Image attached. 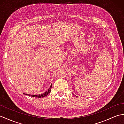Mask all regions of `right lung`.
I'll list each match as a JSON object with an SVG mask.
<instances>
[{
	"label": "right lung",
	"instance_id": "add662e5",
	"mask_svg": "<svg viewBox=\"0 0 124 124\" xmlns=\"http://www.w3.org/2000/svg\"><path fill=\"white\" fill-rule=\"evenodd\" d=\"M51 88H52V85H51V87H50V88H49L48 90L45 92V93H44L43 94H38V95H30V94H29L28 95L30 96H32V97H44L45 96H47V95H48L50 93V92H51ZM26 95H28V94H26Z\"/></svg>",
	"mask_w": 124,
	"mask_h": 124
}]
</instances>
